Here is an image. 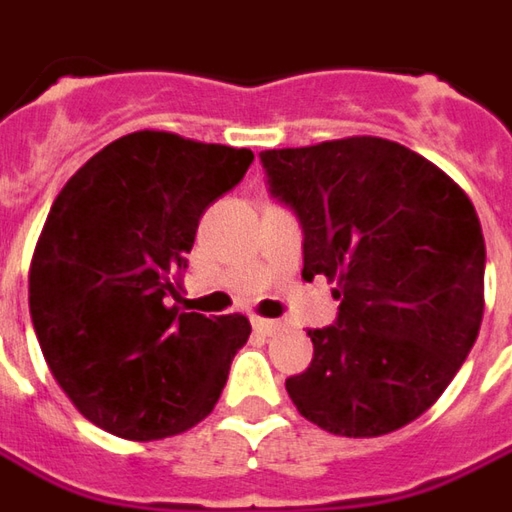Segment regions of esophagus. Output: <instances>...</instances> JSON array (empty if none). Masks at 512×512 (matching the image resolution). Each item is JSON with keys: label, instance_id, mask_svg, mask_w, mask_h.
<instances>
[{"label": "esophagus", "instance_id": "obj_1", "mask_svg": "<svg viewBox=\"0 0 512 512\" xmlns=\"http://www.w3.org/2000/svg\"><path fill=\"white\" fill-rule=\"evenodd\" d=\"M253 329L259 335H276L281 329V321H270V318H253Z\"/></svg>", "mask_w": 512, "mask_h": 512}]
</instances>
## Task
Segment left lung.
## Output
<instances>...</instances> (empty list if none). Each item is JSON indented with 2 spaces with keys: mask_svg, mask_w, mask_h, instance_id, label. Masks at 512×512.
Listing matches in <instances>:
<instances>
[{
  "mask_svg": "<svg viewBox=\"0 0 512 512\" xmlns=\"http://www.w3.org/2000/svg\"><path fill=\"white\" fill-rule=\"evenodd\" d=\"M270 194L304 231V270L338 287L310 329L312 363L287 377L301 417L380 437L440 400L485 312V236L473 202L423 154L383 137L262 152Z\"/></svg>",
  "mask_w": 512,
  "mask_h": 512,
  "instance_id": "1",
  "label": "left lung"
}]
</instances>
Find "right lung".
Returning <instances> with one entry per match:
<instances>
[{"instance_id":"obj_1","label":"right lung","mask_w":512,"mask_h":512,"mask_svg":"<svg viewBox=\"0 0 512 512\" xmlns=\"http://www.w3.org/2000/svg\"><path fill=\"white\" fill-rule=\"evenodd\" d=\"M250 163V149L143 129L61 188L30 262V318L56 383L89 423L149 442L214 411L250 321L171 301L200 216Z\"/></svg>"}]
</instances>
